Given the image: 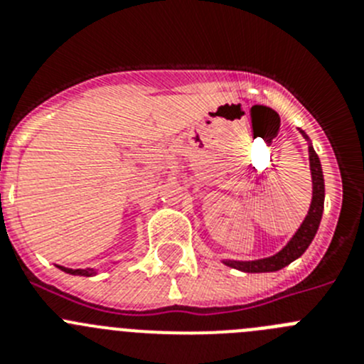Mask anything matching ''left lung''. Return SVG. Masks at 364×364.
I'll return each instance as SVG.
<instances>
[{"mask_svg":"<svg viewBox=\"0 0 364 364\" xmlns=\"http://www.w3.org/2000/svg\"><path fill=\"white\" fill-rule=\"evenodd\" d=\"M302 133V131H301ZM302 136L308 138L306 134L302 133ZM310 169H311V180H314V197H311L310 211H308L306 218L301 224V228L297 230V233L294 235V239L282 247L277 255L268 257V259H259V260H226L224 264L231 266L235 269H240V272L246 273H264V272H277V269L284 268L290 262H294L295 259L306 252V247L310 246L311 240H314L315 233L319 230L321 217H323L324 210V178H323V169H321V162L317 153L314 151V147L310 146Z\"/></svg>","mask_w":364,"mask_h":364,"instance_id":"1","label":"left lung"}]
</instances>
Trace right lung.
<instances>
[{
	"label": "right lung",
	"mask_w": 364,
	"mask_h": 364,
	"mask_svg": "<svg viewBox=\"0 0 364 364\" xmlns=\"http://www.w3.org/2000/svg\"><path fill=\"white\" fill-rule=\"evenodd\" d=\"M58 268L63 269L65 273H70V275H85V277L95 275V269H70V268H63V266H58Z\"/></svg>",
	"instance_id": "right-lung-1"
}]
</instances>
